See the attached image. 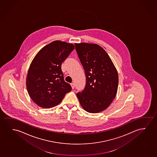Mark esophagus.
Instances as JSON below:
<instances>
[{
	"instance_id": "1",
	"label": "esophagus",
	"mask_w": 157,
	"mask_h": 157,
	"mask_svg": "<svg viewBox=\"0 0 157 157\" xmlns=\"http://www.w3.org/2000/svg\"><path fill=\"white\" fill-rule=\"evenodd\" d=\"M71 87H72V89H73L75 88V84L73 83H71Z\"/></svg>"
}]
</instances>
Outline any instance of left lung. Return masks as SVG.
Instances as JSON below:
<instances>
[{"label":"left lung","mask_w":157,"mask_h":157,"mask_svg":"<svg viewBox=\"0 0 157 157\" xmlns=\"http://www.w3.org/2000/svg\"><path fill=\"white\" fill-rule=\"evenodd\" d=\"M86 82L77 93L82 107L89 113L102 111L109 106L117 93L118 74L106 52L95 44L75 43Z\"/></svg>","instance_id":"8db88e82"}]
</instances>
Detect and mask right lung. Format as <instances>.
<instances>
[{
  "instance_id": "add662e5",
  "label": "right lung",
  "mask_w": 157,
  "mask_h": 157,
  "mask_svg": "<svg viewBox=\"0 0 157 157\" xmlns=\"http://www.w3.org/2000/svg\"><path fill=\"white\" fill-rule=\"evenodd\" d=\"M74 49L72 44L56 40L42 48L33 59L26 84L29 96L39 107H55L71 91L61 66Z\"/></svg>"
}]
</instances>
